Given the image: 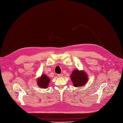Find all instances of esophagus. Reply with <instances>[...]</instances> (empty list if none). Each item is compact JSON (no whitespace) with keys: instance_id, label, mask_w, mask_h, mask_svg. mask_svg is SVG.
Returning a JSON list of instances; mask_svg holds the SVG:
<instances>
[{"instance_id":"34e87169","label":"esophagus","mask_w":123,"mask_h":123,"mask_svg":"<svg viewBox=\"0 0 123 123\" xmlns=\"http://www.w3.org/2000/svg\"><path fill=\"white\" fill-rule=\"evenodd\" d=\"M58 77H62V76H63V74H58Z\"/></svg>"}]
</instances>
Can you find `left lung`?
I'll return each instance as SVG.
<instances>
[{
    "mask_svg": "<svg viewBox=\"0 0 123 123\" xmlns=\"http://www.w3.org/2000/svg\"><path fill=\"white\" fill-rule=\"evenodd\" d=\"M88 75L83 71L78 69L74 70L70 75L71 79L74 87H78L84 86L88 81Z\"/></svg>",
    "mask_w": 123,
    "mask_h": 123,
    "instance_id": "8db88e82",
    "label": "left lung"
}]
</instances>
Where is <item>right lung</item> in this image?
I'll return each mask as SVG.
<instances>
[{"label": "right lung", "mask_w": 123, "mask_h": 123, "mask_svg": "<svg viewBox=\"0 0 123 123\" xmlns=\"http://www.w3.org/2000/svg\"><path fill=\"white\" fill-rule=\"evenodd\" d=\"M37 84L39 87L41 88H46L48 86L50 82V79L47 77L46 75L43 74L40 78L38 79L37 80Z\"/></svg>", "instance_id": "1"}]
</instances>
